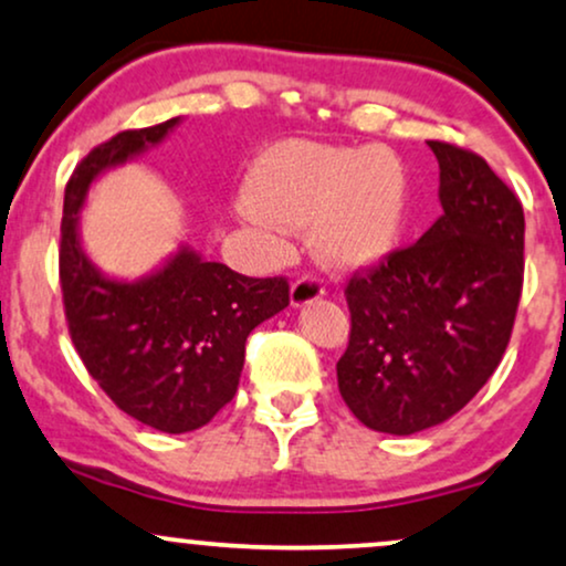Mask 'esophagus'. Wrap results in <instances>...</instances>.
<instances>
[{"label":"esophagus","instance_id":"esophagus-1","mask_svg":"<svg viewBox=\"0 0 566 566\" xmlns=\"http://www.w3.org/2000/svg\"><path fill=\"white\" fill-rule=\"evenodd\" d=\"M323 294H325V289L317 277H312V275L298 277V281L291 285V306H306V304L317 302Z\"/></svg>","mask_w":566,"mask_h":566}]
</instances>
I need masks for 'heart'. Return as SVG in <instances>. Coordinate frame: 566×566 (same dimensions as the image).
<instances>
[{"label": "heart", "mask_w": 566, "mask_h": 566, "mask_svg": "<svg viewBox=\"0 0 566 566\" xmlns=\"http://www.w3.org/2000/svg\"><path fill=\"white\" fill-rule=\"evenodd\" d=\"M407 201V172L394 151L294 138L256 157L239 212L268 235L283 233L285 226H312L325 262L361 270L396 249Z\"/></svg>", "instance_id": "b5f03b06"}]
</instances>
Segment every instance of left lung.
Segmentation results:
<instances>
[{
	"label": "left lung",
	"instance_id": "8db88e82",
	"mask_svg": "<svg viewBox=\"0 0 566 566\" xmlns=\"http://www.w3.org/2000/svg\"><path fill=\"white\" fill-rule=\"evenodd\" d=\"M443 214L346 285L338 390L369 430L411 436L470 403L504 357L525 272V212L483 157L428 142Z\"/></svg>",
	"mask_w": 566,
	"mask_h": 566
}]
</instances>
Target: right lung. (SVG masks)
Masks as SVG:
<instances>
[{
    "label": "right lung",
    "instance_id": "add662e5",
    "mask_svg": "<svg viewBox=\"0 0 566 566\" xmlns=\"http://www.w3.org/2000/svg\"><path fill=\"white\" fill-rule=\"evenodd\" d=\"M180 117L123 130L91 149L65 188L60 283L75 352L104 394L134 420L191 432L235 396L247 338L289 306L285 277H247L180 247L138 281L107 275L81 241L88 188L163 144Z\"/></svg>",
    "mask_w": 566,
    "mask_h": 566
}]
</instances>
